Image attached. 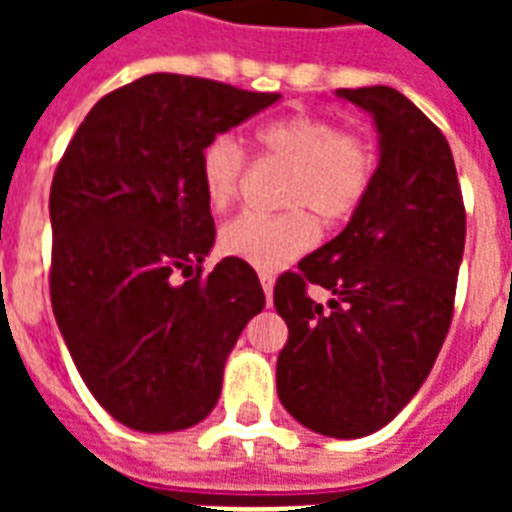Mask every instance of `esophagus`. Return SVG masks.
Wrapping results in <instances>:
<instances>
[{
    "label": "esophagus",
    "instance_id": "34e87169",
    "mask_svg": "<svg viewBox=\"0 0 512 512\" xmlns=\"http://www.w3.org/2000/svg\"><path fill=\"white\" fill-rule=\"evenodd\" d=\"M260 284H263L265 300H268V305H271V300H273V276L271 273H260Z\"/></svg>",
    "mask_w": 512,
    "mask_h": 512
}]
</instances>
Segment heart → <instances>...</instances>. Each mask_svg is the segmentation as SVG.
I'll list each match as a JSON object with an SVG mask.
<instances>
[{
	"label": "heart",
	"mask_w": 512,
	"mask_h": 512,
	"mask_svg": "<svg viewBox=\"0 0 512 512\" xmlns=\"http://www.w3.org/2000/svg\"><path fill=\"white\" fill-rule=\"evenodd\" d=\"M265 159L289 164L281 215L241 212L220 231V249L260 271H279L313 247L319 228L313 215L327 223L353 215L366 199L377 170L372 143L358 132L340 130L319 114H292L273 119L255 132ZM247 156L228 135H217L201 148L199 177L212 209H225L239 196ZM303 206H308L303 210Z\"/></svg>",
	"instance_id": "1"
}]
</instances>
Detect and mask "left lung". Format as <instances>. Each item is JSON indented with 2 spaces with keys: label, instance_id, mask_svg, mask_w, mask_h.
Segmentation results:
<instances>
[{
  "label": "left lung",
  "instance_id": "1",
  "mask_svg": "<svg viewBox=\"0 0 512 512\" xmlns=\"http://www.w3.org/2000/svg\"><path fill=\"white\" fill-rule=\"evenodd\" d=\"M374 119L372 188L335 239L273 289L289 327L276 364L284 409L313 433L361 438L388 425L428 380L452 324L465 207L452 148L393 87L337 90ZM319 283L324 309L304 295Z\"/></svg>",
  "mask_w": 512,
  "mask_h": 512
}]
</instances>
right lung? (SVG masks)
<instances>
[{"instance_id": "1", "label": "right lung", "mask_w": 512, "mask_h": 512, "mask_svg": "<svg viewBox=\"0 0 512 512\" xmlns=\"http://www.w3.org/2000/svg\"><path fill=\"white\" fill-rule=\"evenodd\" d=\"M279 98L196 76H140L92 106L60 159L52 313L84 385L127 428L172 433L204 420L241 329L265 308L257 273L239 257L201 276L215 220L199 156ZM180 272L189 279L177 282Z\"/></svg>"}]
</instances>
